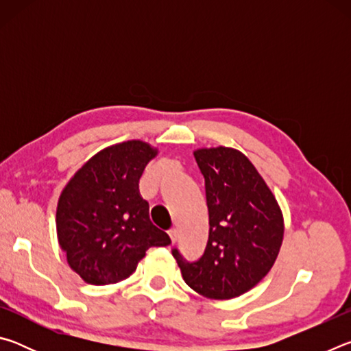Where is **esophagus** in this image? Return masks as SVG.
<instances>
[{"label": "esophagus", "mask_w": 351, "mask_h": 351, "mask_svg": "<svg viewBox=\"0 0 351 351\" xmlns=\"http://www.w3.org/2000/svg\"><path fill=\"white\" fill-rule=\"evenodd\" d=\"M169 235H170V240H171V243H175L176 240H178V229H170L169 230Z\"/></svg>", "instance_id": "34e87169"}]
</instances>
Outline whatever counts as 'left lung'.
Wrapping results in <instances>:
<instances>
[{"label": "left lung", "mask_w": 351, "mask_h": 351, "mask_svg": "<svg viewBox=\"0 0 351 351\" xmlns=\"http://www.w3.org/2000/svg\"><path fill=\"white\" fill-rule=\"evenodd\" d=\"M204 176L209 240L190 263L178 249L184 282L198 294L228 300L252 289L268 274L283 241V215L254 164L235 148L193 152Z\"/></svg>", "instance_id": "8db88e82"}]
</instances>
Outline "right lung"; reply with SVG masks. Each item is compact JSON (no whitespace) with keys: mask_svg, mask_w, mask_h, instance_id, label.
Here are the masks:
<instances>
[{"mask_svg":"<svg viewBox=\"0 0 351 351\" xmlns=\"http://www.w3.org/2000/svg\"><path fill=\"white\" fill-rule=\"evenodd\" d=\"M158 150L142 141L106 147L75 171L57 204L58 245L91 285L125 280L152 246L170 245L153 226L139 178Z\"/></svg>","mask_w":351,"mask_h":351,"instance_id":"1","label":"right lung"}]
</instances>
